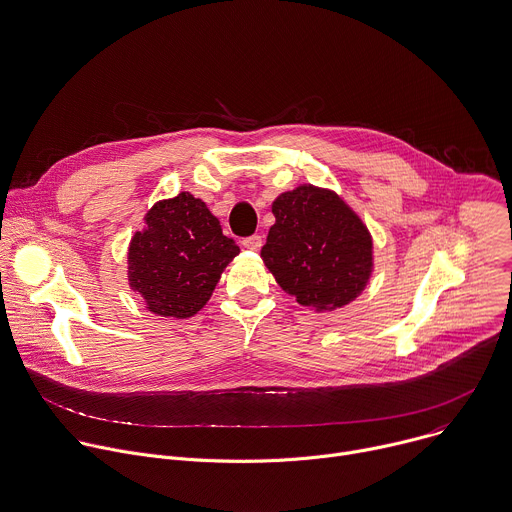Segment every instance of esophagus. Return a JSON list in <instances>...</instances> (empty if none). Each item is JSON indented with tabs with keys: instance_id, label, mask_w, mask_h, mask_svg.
I'll return each mask as SVG.
<instances>
[{
	"instance_id": "obj_1",
	"label": "esophagus",
	"mask_w": 512,
	"mask_h": 512,
	"mask_svg": "<svg viewBox=\"0 0 512 512\" xmlns=\"http://www.w3.org/2000/svg\"><path fill=\"white\" fill-rule=\"evenodd\" d=\"M261 245H263V239L259 235H251V237L243 239V247L249 251H259Z\"/></svg>"
}]
</instances>
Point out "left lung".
Returning <instances> with one entry per match:
<instances>
[{"instance_id": "8db88e82", "label": "left lung", "mask_w": 512, "mask_h": 512, "mask_svg": "<svg viewBox=\"0 0 512 512\" xmlns=\"http://www.w3.org/2000/svg\"><path fill=\"white\" fill-rule=\"evenodd\" d=\"M275 225L261 249L279 287L297 303L331 311L354 301L372 275V237L333 191L301 185L271 207Z\"/></svg>"}]
</instances>
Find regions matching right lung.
<instances>
[{
	"instance_id": "right-lung-1",
	"label": "right lung",
	"mask_w": 512,
	"mask_h": 512,
	"mask_svg": "<svg viewBox=\"0 0 512 512\" xmlns=\"http://www.w3.org/2000/svg\"><path fill=\"white\" fill-rule=\"evenodd\" d=\"M239 255L201 199L181 193L158 201L128 247V283L148 311L185 319L211 299L225 267Z\"/></svg>"
}]
</instances>
